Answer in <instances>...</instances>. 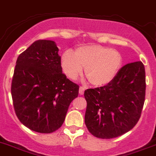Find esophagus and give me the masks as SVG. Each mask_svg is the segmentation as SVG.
Returning a JSON list of instances; mask_svg holds the SVG:
<instances>
[{
  "label": "esophagus",
  "instance_id": "esophagus-1",
  "mask_svg": "<svg viewBox=\"0 0 156 156\" xmlns=\"http://www.w3.org/2000/svg\"><path fill=\"white\" fill-rule=\"evenodd\" d=\"M84 92H85V88L82 86H80L79 88V94L80 95H83Z\"/></svg>",
  "mask_w": 156,
  "mask_h": 156
}]
</instances>
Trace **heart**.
I'll list each match as a JSON object with an SVG mask.
<instances>
[{
  "label": "heart",
  "instance_id": "obj_1",
  "mask_svg": "<svg viewBox=\"0 0 156 156\" xmlns=\"http://www.w3.org/2000/svg\"><path fill=\"white\" fill-rule=\"evenodd\" d=\"M61 61L64 73L71 79L81 75L85 67L88 81L99 87L109 83L115 78L121 67L122 57L119 52L109 47L92 44L78 47L75 53L66 50Z\"/></svg>",
  "mask_w": 156,
  "mask_h": 156
}]
</instances>
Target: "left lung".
I'll return each instance as SVG.
<instances>
[{"mask_svg":"<svg viewBox=\"0 0 156 156\" xmlns=\"http://www.w3.org/2000/svg\"><path fill=\"white\" fill-rule=\"evenodd\" d=\"M145 71L141 61L124 65L109 83L85 91V123L95 137L109 139L136 125L145 97Z\"/></svg>","mask_w":156,"mask_h":156,"instance_id":"8db88e82","label":"left lung"}]
</instances>
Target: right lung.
<instances>
[{"instance_id": "1", "label": "right lung", "mask_w": 156, "mask_h": 156, "mask_svg": "<svg viewBox=\"0 0 156 156\" xmlns=\"http://www.w3.org/2000/svg\"><path fill=\"white\" fill-rule=\"evenodd\" d=\"M59 49L52 40H37L19 56L12 82L16 116L36 132L49 134L63 124L79 86L62 73Z\"/></svg>"}]
</instances>
